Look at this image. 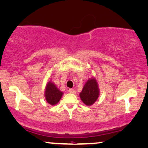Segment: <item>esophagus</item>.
<instances>
[{"label":"esophagus","instance_id":"34e87169","mask_svg":"<svg viewBox=\"0 0 148 148\" xmlns=\"http://www.w3.org/2000/svg\"><path fill=\"white\" fill-rule=\"evenodd\" d=\"M69 92H71V93H73V94H76V90H74V89H72V88H69Z\"/></svg>","mask_w":148,"mask_h":148}]
</instances>
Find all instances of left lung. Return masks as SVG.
Here are the masks:
<instances>
[{"label":"left lung","instance_id":"left-lung-1","mask_svg":"<svg viewBox=\"0 0 148 148\" xmlns=\"http://www.w3.org/2000/svg\"><path fill=\"white\" fill-rule=\"evenodd\" d=\"M100 95L99 83L95 77L88 79L83 86L79 97L83 103L87 106H90L97 101Z\"/></svg>","mask_w":148,"mask_h":148}]
</instances>
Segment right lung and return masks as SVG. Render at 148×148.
<instances>
[{
	"mask_svg": "<svg viewBox=\"0 0 148 148\" xmlns=\"http://www.w3.org/2000/svg\"><path fill=\"white\" fill-rule=\"evenodd\" d=\"M63 95L57 86L51 81L47 82L45 88V99L47 103L52 106L56 105L60 102Z\"/></svg>",
	"mask_w": 148,
	"mask_h": 148,
	"instance_id": "1",
	"label": "right lung"
}]
</instances>
